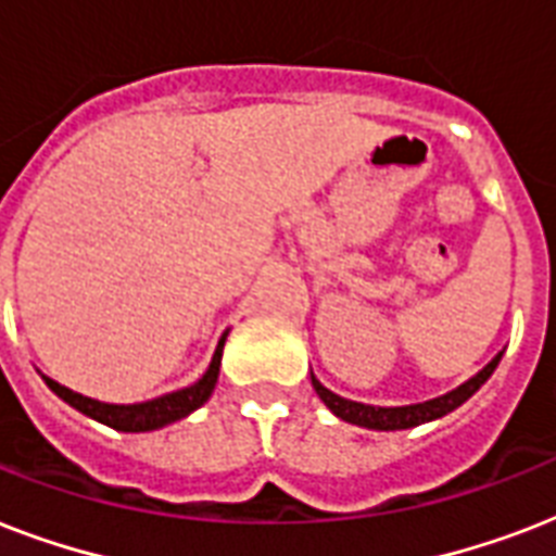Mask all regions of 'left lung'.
<instances>
[{"label":"left lung","instance_id":"left-lung-1","mask_svg":"<svg viewBox=\"0 0 556 556\" xmlns=\"http://www.w3.org/2000/svg\"><path fill=\"white\" fill-rule=\"evenodd\" d=\"M502 352L493 357L491 364L484 366L482 371H476L473 378L465 380L462 387L450 389L447 395L432 397V401H424V404H409V406H371V404H361V401H349V397H340L338 392H331L320 383V380L312 375L314 392L320 395V401L329 406L331 413L343 418L349 424H357V427H366V430H409V427H418V424L435 421L441 415L453 413L456 406H462L467 397L479 392L484 380L491 378L493 369L500 366Z\"/></svg>","mask_w":556,"mask_h":556}]
</instances>
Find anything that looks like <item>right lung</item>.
Segmentation results:
<instances>
[{
  "instance_id": "1",
  "label": "right lung",
  "mask_w": 556,
  "mask_h": 556,
  "mask_svg": "<svg viewBox=\"0 0 556 556\" xmlns=\"http://www.w3.org/2000/svg\"><path fill=\"white\" fill-rule=\"evenodd\" d=\"M225 338L227 331L218 340L216 352H213V361H210L207 371L201 375L192 387L178 389V392H169V395L152 397V401H143V404H103V401H94V397H86L80 392H72L63 383H56V380L46 378L48 389L60 395L65 404H72L74 409H80L83 415H89L94 421L106 424L112 430L121 432H150V430H161V427H167L173 421H181L192 409H199L210 395H213V389H216L218 380V366H222V349H225Z\"/></svg>"
}]
</instances>
